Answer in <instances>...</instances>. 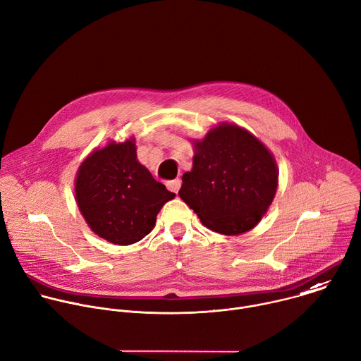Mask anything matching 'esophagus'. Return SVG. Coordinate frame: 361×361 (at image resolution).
Masks as SVG:
<instances>
[{"label": "esophagus", "mask_w": 361, "mask_h": 361, "mask_svg": "<svg viewBox=\"0 0 361 361\" xmlns=\"http://www.w3.org/2000/svg\"><path fill=\"white\" fill-rule=\"evenodd\" d=\"M167 188L170 190V191H173V192H178V190H180V185H181V180L180 178H176V180H171V181H169L167 184Z\"/></svg>", "instance_id": "obj_1"}]
</instances>
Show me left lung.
Listing matches in <instances>:
<instances>
[{
  "label": "left lung",
  "mask_w": 361,
  "mask_h": 361,
  "mask_svg": "<svg viewBox=\"0 0 361 361\" xmlns=\"http://www.w3.org/2000/svg\"><path fill=\"white\" fill-rule=\"evenodd\" d=\"M192 169L183 176L180 198L202 225L224 235L251 231L267 214L278 190L271 150L251 132L219 123L192 140Z\"/></svg>",
  "instance_id": "8db88e82"
}]
</instances>
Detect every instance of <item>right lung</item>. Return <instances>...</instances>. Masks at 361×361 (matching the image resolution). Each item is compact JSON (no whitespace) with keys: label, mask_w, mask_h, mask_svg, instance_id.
Wrapping results in <instances>:
<instances>
[{"label":"right lung","mask_w":361,"mask_h":361,"mask_svg":"<svg viewBox=\"0 0 361 361\" xmlns=\"http://www.w3.org/2000/svg\"><path fill=\"white\" fill-rule=\"evenodd\" d=\"M174 197L139 163L135 137L94 149L75 178V200L86 224L114 245H132L150 233L159 211Z\"/></svg>","instance_id":"obj_1"}]
</instances>
